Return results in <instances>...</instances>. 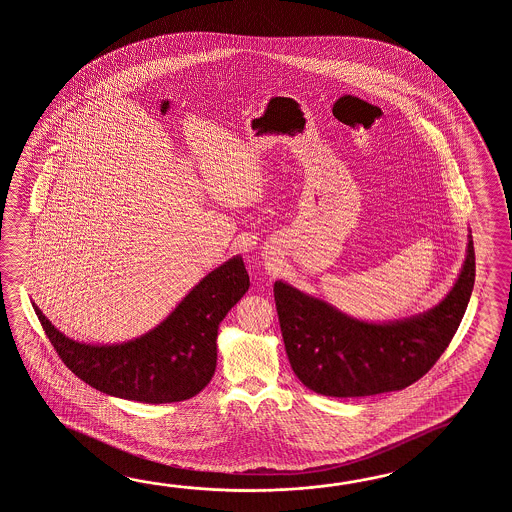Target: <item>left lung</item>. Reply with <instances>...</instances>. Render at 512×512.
<instances>
[{
    "instance_id": "obj_1",
    "label": "left lung",
    "mask_w": 512,
    "mask_h": 512,
    "mask_svg": "<svg viewBox=\"0 0 512 512\" xmlns=\"http://www.w3.org/2000/svg\"><path fill=\"white\" fill-rule=\"evenodd\" d=\"M476 256L468 234L467 258L454 287L421 315L364 322L289 283H274L283 344L294 375L327 397L397 392L419 381L456 335L474 289Z\"/></svg>"
}]
</instances>
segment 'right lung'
I'll use <instances>...</instances> for the list:
<instances>
[{"mask_svg": "<svg viewBox=\"0 0 512 512\" xmlns=\"http://www.w3.org/2000/svg\"><path fill=\"white\" fill-rule=\"evenodd\" d=\"M249 285L245 263L234 256L208 272L159 326L122 344L73 340L33 307L62 362L91 388L139 403H177L212 379L219 324Z\"/></svg>", "mask_w": 512, "mask_h": 512, "instance_id": "1", "label": "right lung"}]
</instances>
